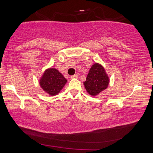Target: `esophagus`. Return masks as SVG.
<instances>
[{"label":"esophagus","mask_w":153,"mask_h":153,"mask_svg":"<svg viewBox=\"0 0 153 153\" xmlns=\"http://www.w3.org/2000/svg\"><path fill=\"white\" fill-rule=\"evenodd\" d=\"M78 74H74V75H72L71 76V79H77L78 78Z\"/></svg>","instance_id":"34e87169"}]
</instances>
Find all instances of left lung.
Masks as SVG:
<instances>
[{"label":"left lung","instance_id":"left-lung-1","mask_svg":"<svg viewBox=\"0 0 153 153\" xmlns=\"http://www.w3.org/2000/svg\"><path fill=\"white\" fill-rule=\"evenodd\" d=\"M109 82V76L104 66L99 63H95L90 68L83 84L87 93L91 96H96L107 88Z\"/></svg>","mask_w":153,"mask_h":153}]
</instances>
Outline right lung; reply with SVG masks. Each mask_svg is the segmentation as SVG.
I'll list each match as a JSON object with an SVG mask.
<instances>
[{"mask_svg": "<svg viewBox=\"0 0 153 153\" xmlns=\"http://www.w3.org/2000/svg\"><path fill=\"white\" fill-rule=\"evenodd\" d=\"M66 82V79L54 68L46 69L39 80L40 86L42 90L51 96L58 94Z\"/></svg>", "mask_w": 153, "mask_h": 153, "instance_id": "right-lung-1", "label": "right lung"}]
</instances>
